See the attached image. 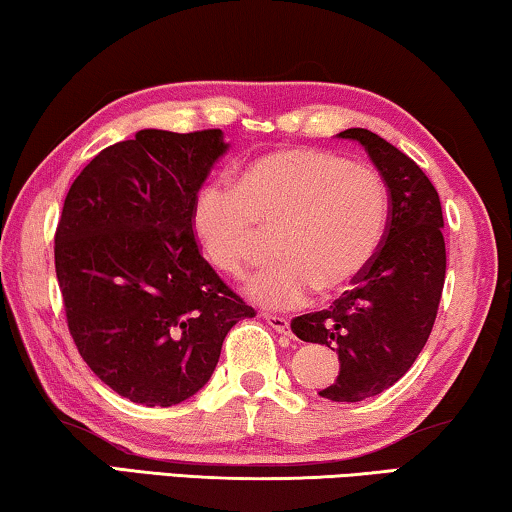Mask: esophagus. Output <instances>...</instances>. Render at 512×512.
I'll return each instance as SVG.
<instances>
[{
  "instance_id": "34e87169",
  "label": "esophagus",
  "mask_w": 512,
  "mask_h": 512,
  "mask_svg": "<svg viewBox=\"0 0 512 512\" xmlns=\"http://www.w3.org/2000/svg\"><path fill=\"white\" fill-rule=\"evenodd\" d=\"M262 319L271 326L273 331L285 335V338H292V331H289V319L280 315H271V312H262Z\"/></svg>"
}]
</instances>
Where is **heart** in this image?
<instances>
[{
	"instance_id": "1",
	"label": "heart",
	"mask_w": 512,
	"mask_h": 512,
	"mask_svg": "<svg viewBox=\"0 0 512 512\" xmlns=\"http://www.w3.org/2000/svg\"><path fill=\"white\" fill-rule=\"evenodd\" d=\"M388 195L377 172L322 149H280L243 167L234 186L207 183L193 202V234L213 269L241 278L264 230H276V264L246 282L248 299L292 310L312 294L347 287L375 257Z\"/></svg>"
}]
</instances>
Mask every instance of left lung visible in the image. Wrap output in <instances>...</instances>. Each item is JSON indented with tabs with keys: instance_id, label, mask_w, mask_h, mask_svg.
<instances>
[{
	"instance_id": "8db88e82",
	"label": "left lung",
	"mask_w": 512,
	"mask_h": 512,
	"mask_svg": "<svg viewBox=\"0 0 512 512\" xmlns=\"http://www.w3.org/2000/svg\"><path fill=\"white\" fill-rule=\"evenodd\" d=\"M338 137L363 144L388 188V220L372 262L329 310L292 319L305 342L338 352L340 375L319 395L361 402L391 388L430 338L446 278L439 193L407 154L368 128Z\"/></svg>"
}]
</instances>
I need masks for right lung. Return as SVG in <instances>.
Returning <instances> with one entry per match:
<instances>
[{"label":"right lung","instance_id":"obj_1","mask_svg":"<svg viewBox=\"0 0 512 512\" xmlns=\"http://www.w3.org/2000/svg\"><path fill=\"white\" fill-rule=\"evenodd\" d=\"M223 131L135 133L73 181L55 234L68 331L94 375L147 407L211 379L225 335L255 317L200 255L193 202Z\"/></svg>","mask_w":512,"mask_h":512}]
</instances>
